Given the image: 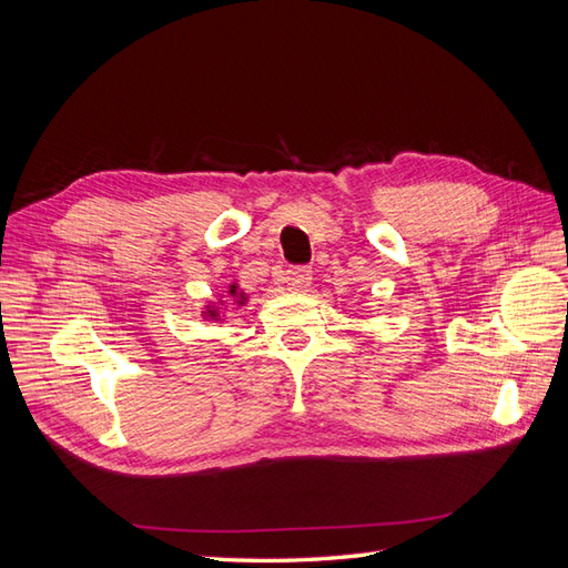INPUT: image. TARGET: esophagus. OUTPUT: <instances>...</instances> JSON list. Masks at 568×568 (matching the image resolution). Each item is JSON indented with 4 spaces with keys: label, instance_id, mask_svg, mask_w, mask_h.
Listing matches in <instances>:
<instances>
[{
    "label": "esophagus",
    "instance_id": "esophagus-1",
    "mask_svg": "<svg viewBox=\"0 0 568 568\" xmlns=\"http://www.w3.org/2000/svg\"><path fill=\"white\" fill-rule=\"evenodd\" d=\"M286 286L291 288V291H307V286L313 284V272L307 270V267H288L286 270Z\"/></svg>",
    "mask_w": 568,
    "mask_h": 568
}]
</instances>
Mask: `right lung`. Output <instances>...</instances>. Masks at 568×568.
I'll return each instance as SVG.
<instances>
[{
	"mask_svg": "<svg viewBox=\"0 0 568 568\" xmlns=\"http://www.w3.org/2000/svg\"><path fill=\"white\" fill-rule=\"evenodd\" d=\"M230 296H236V284L230 286ZM242 303H244V294H239V305H242ZM205 317H211V320L220 317L217 315V307H209V311H205Z\"/></svg>",
	"mask_w": 568,
	"mask_h": 568,
	"instance_id": "right-lung-1",
	"label": "right lung"
}]
</instances>
